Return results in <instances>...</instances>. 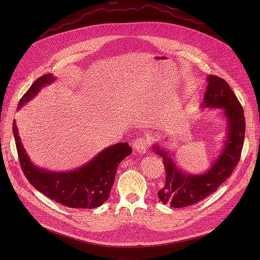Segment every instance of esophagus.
Returning <instances> with one entry per match:
<instances>
[{"label":"esophagus","instance_id":"obj_1","mask_svg":"<svg viewBox=\"0 0 260 260\" xmlns=\"http://www.w3.org/2000/svg\"><path fill=\"white\" fill-rule=\"evenodd\" d=\"M134 151L137 154H145L147 151V141L144 138H137L134 141Z\"/></svg>","mask_w":260,"mask_h":260}]
</instances>
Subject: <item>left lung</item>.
<instances>
[{"instance_id": "8db88e82", "label": "left lung", "mask_w": 260, "mask_h": 260, "mask_svg": "<svg viewBox=\"0 0 260 260\" xmlns=\"http://www.w3.org/2000/svg\"><path fill=\"white\" fill-rule=\"evenodd\" d=\"M204 93L202 107L222 108L226 118V134L222 151L212 163L211 168L200 175L182 172L160 145H153L158 155L163 158L166 168V183L158 192V197L172 208L192 206L216 192L233 173L243 146L245 119L243 108L233 90L222 78L210 75Z\"/></svg>"}]
</instances>
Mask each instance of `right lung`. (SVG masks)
Returning a JSON list of instances; mask_svg holds the SVG:
<instances>
[{"instance_id": "obj_1", "label": "right lung", "mask_w": 260, "mask_h": 260, "mask_svg": "<svg viewBox=\"0 0 260 260\" xmlns=\"http://www.w3.org/2000/svg\"><path fill=\"white\" fill-rule=\"evenodd\" d=\"M51 74L37 79L21 98L18 109L32 99L44 85L52 83ZM12 132L22 171L39 192L65 207L73 209L98 208L108 199L114 185L119 163L132 154V147L121 142L104 148L88 163L70 172H50L34 166L21 142L18 126L13 121Z\"/></svg>"}]
</instances>
